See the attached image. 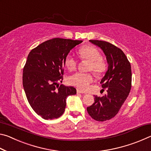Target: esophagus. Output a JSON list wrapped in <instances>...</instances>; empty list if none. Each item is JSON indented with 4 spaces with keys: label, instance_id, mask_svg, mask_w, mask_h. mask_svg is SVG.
I'll list each match as a JSON object with an SVG mask.
<instances>
[{
    "label": "esophagus",
    "instance_id": "34e87169",
    "mask_svg": "<svg viewBox=\"0 0 151 151\" xmlns=\"http://www.w3.org/2000/svg\"><path fill=\"white\" fill-rule=\"evenodd\" d=\"M76 92H77V93H81V94H85L86 93L85 92H84L82 90H81V89H78V88L76 90Z\"/></svg>",
    "mask_w": 151,
    "mask_h": 151
}]
</instances>
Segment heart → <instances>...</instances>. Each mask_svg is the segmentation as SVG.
<instances>
[{
	"mask_svg": "<svg viewBox=\"0 0 151 151\" xmlns=\"http://www.w3.org/2000/svg\"><path fill=\"white\" fill-rule=\"evenodd\" d=\"M81 59L89 61L88 70H92L94 75L100 76L107 70L106 61L101 57L99 50L93 46H84L78 50ZM64 64L68 70L75 69L76 60L71 55H67L64 59ZM93 81V75L91 73L76 72L68 77V83L83 90H86Z\"/></svg>",
	"mask_w": 151,
	"mask_h": 151,
	"instance_id": "obj_1",
	"label": "heart"
}]
</instances>
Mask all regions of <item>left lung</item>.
<instances>
[{
  "label": "left lung",
  "mask_w": 151,
  "mask_h": 151,
  "mask_svg": "<svg viewBox=\"0 0 151 151\" xmlns=\"http://www.w3.org/2000/svg\"><path fill=\"white\" fill-rule=\"evenodd\" d=\"M89 41L103 50L109 68L101 81L103 90L106 88L107 94L102 97L94 96V103L86 110L93 119L105 121L118 113L129 96L132 83L131 66L123 51L116 46L103 40Z\"/></svg>",
  "instance_id": "left-lung-1"
}]
</instances>
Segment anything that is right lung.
Returning <instances> with one entry per match:
<instances>
[{"mask_svg":"<svg viewBox=\"0 0 151 151\" xmlns=\"http://www.w3.org/2000/svg\"><path fill=\"white\" fill-rule=\"evenodd\" d=\"M82 42L55 38L33 48L28 55L22 85L30 106L42 119L60 117L65 112L66 98L76 93L75 88L58 83L63 80L65 57Z\"/></svg>","mask_w":151,"mask_h":151,"instance_id":"right-lung-1","label":"right lung"}]
</instances>
